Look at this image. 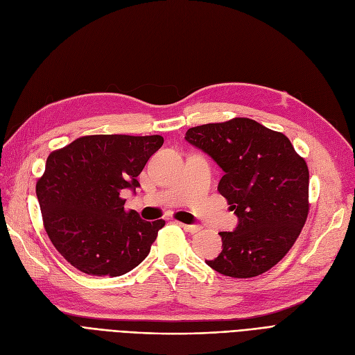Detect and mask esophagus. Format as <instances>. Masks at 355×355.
<instances>
[{"mask_svg": "<svg viewBox=\"0 0 355 355\" xmlns=\"http://www.w3.org/2000/svg\"><path fill=\"white\" fill-rule=\"evenodd\" d=\"M182 228H184L186 232H189V233H198V232H200L202 230V227L200 225H190V224H182V223H178Z\"/></svg>", "mask_w": 355, "mask_h": 355, "instance_id": "obj_1", "label": "esophagus"}]
</instances>
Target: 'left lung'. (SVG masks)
Here are the masks:
<instances>
[{
    "mask_svg": "<svg viewBox=\"0 0 355 355\" xmlns=\"http://www.w3.org/2000/svg\"><path fill=\"white\" fill-rule=\"evenodd\" d=\"M184 139L224 171L218 191L239 218L234 232L218 233L223 250L207 264L236 279L268 271L289 252L306 221L305 161L284 134L249 118L193 127Z\"/></svg>",
    "mask_w": 355,
    "mask_h": 355,
    "instance_id": "8db88e82",
    "label": "left lung"
}]
</instances>
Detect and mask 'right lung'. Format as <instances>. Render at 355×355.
I'll return each instance as SVG.
<instances>
[{"label":"right lung","instance_id":"right-lung-1","mask_svg":"<svg viewBox=\"0 0 355 355\" xmlns=\"http://www.w3.org/2000/svg\"><path fill=\"white\" fill-rule=\"evenodd\" d=\"M162 144L161 135L100 134L50 153L37 198L45 232L71 266L116 277L148 255L165 221L125 211L122 190L135 191L137 177Z\"/></svg>","mask_w":355,"mask_h":355}]
</instances>
